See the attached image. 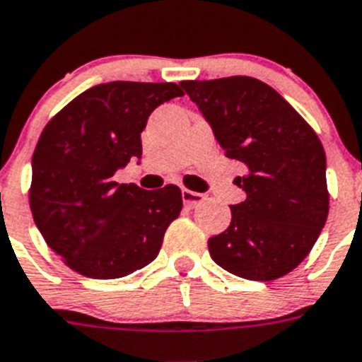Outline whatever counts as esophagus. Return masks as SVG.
Segmentation results:
<instances>
[{
    "label": "esophagus",
    "instance_id": "esophagus-1",
    "mask_svg": "<svg viewBox=\"0 0 362 362\" xmlns=\"http://www.w3.org/2000/svg\"><path fill=\"white\" fill-rule=\"evenodd\" d=\"M182 200H184V204H186L187 208H197V206L204 202V195L195 193V191L182 189Z\"/></svg>",
    "mask_w": 362,
    "mask_h": 362
}]
</instances>
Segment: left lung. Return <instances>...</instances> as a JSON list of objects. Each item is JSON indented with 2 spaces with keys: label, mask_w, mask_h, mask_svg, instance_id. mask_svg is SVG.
I'll use <instances>...</instances> for the list:
<instances>
[{
  "label": "left lung",
  "mask_w": 362,
  "mask_h": 362,
  "mask_svg": "<svg viewBox=\"0 0 362 362\" xmlns=\"http://www.w3.org/2000/svg\"><path fill=\"white\" fill-rule=\"evenodd\" d=\"M228 158L247 165L235 184L247 199L209 238L211 259L245 279L270 281L302 263L329 211L326 153L315 130L284 97L254 77L184 81Z\"/></svg>",
  "instance_id": "8db88e82"
}]
</instances>
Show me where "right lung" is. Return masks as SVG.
I'll use <instances>...</instances> for the list:
<instances>
[{"instance_id": "add662e5", "label": "right lung", "mask_w": 362, "mask_h": 362, "mask_svg": "<svg viewBox=\"0 0 362 362\" xmlns=\"http://www.w3.org/2000/svg\"><path fill=\"white\" fill-rule=\"evenodd\" d=\"M184 95L173 83L97 84L45 124L33 154V218L66 265L93 279L129 276L162 248L180 215V187L147 191L114 175L141 158L154 108Z\"/></svg>"}]
</instances>
